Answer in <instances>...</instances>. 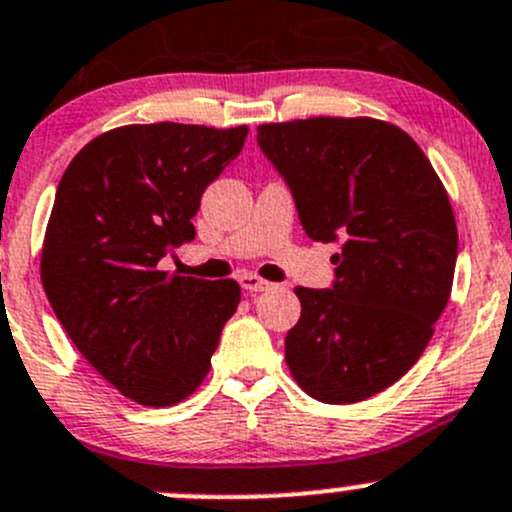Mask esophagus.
I'll return each mask as SVG.
<instances>
[{
    "label": "esophagus",
    "mask_w": 512,
    "mask_h": 512,
    "mask_svg": "<svg viewBox=\"0 0 512 512\" xmlns=\"http://www.w3.org/2000/svg\"><path fill=\"white\" fill-rule=\"evenodd\" d=\"M240 287L245 289L247 294H257V292H265L267 287H270V282L262 280V277L252 275V272H245V275H240Z\"/></svg>",
    "instance_id": "34e87169"
}]
</instances>
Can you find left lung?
I'll return each instance as SVG.
<instances>
[{"label":"left lung","instance_id":"1","mask_svg":"<svg viewBox=\"0 0 512 512\" xmlns=\"http://www.w3.org/2000/svg\"><path fill=\"white\" fill-rule=\"evenodd\" d=\"M257 143L317 242H342L332 289L297 287L285 359L324 404H356L399 381L433 337L458 257L448 193L409 133L376 118L265 123Z\"/></svg>","mask_w":512,"mask_h":512}]
</instances>
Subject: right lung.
Instances as JSON below:
<instances>
[{
	"label": "right lung",
	"instance_id": "1",
	"mask_svg": "<svg viewBox=\"0 0 512 512\" xmlns=\"http://www.w3.org/2000/svg\"><path fill=\"white\" fill-rule=\"evenodd\" d=\"M247 126L133 123L86 143L61 175L41 247V285L84 359L143 406L188 399L210 371L235 280L168 275L205 188Z\"/></svg>",
	"mask_w": 512,
	"mask_h": 512
}]
</instances>
